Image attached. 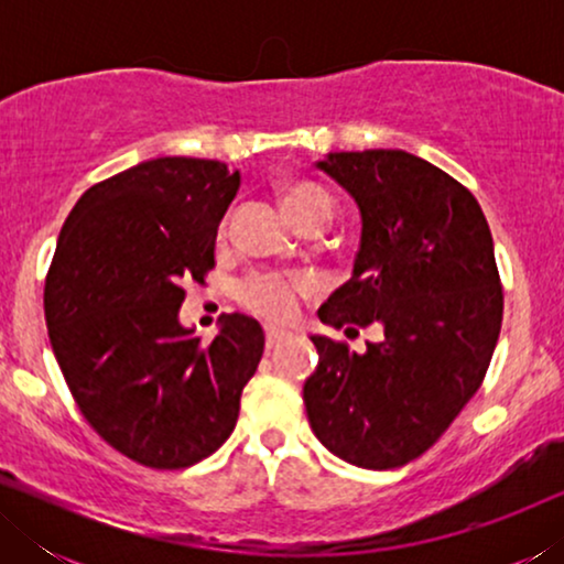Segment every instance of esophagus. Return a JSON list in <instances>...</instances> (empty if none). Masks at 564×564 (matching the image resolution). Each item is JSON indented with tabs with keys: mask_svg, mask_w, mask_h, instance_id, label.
<instances>
[{
	"mask_svg": "<svg viewBox=\"0 0 564 564\" xmlns=\"http://www.w3.org/2000/svg\"><path fill=\"white\" fill-rule=\"evenodd\" d=\"M264 330H267V349H274V346H276V344H280V341H284V338H288V330H282V328L267 326Z\"/></svg>",
	"mask_w": 564,
	"mask_h": 564,
	"instance_id": "34e87169",
	"label": "esophagus"
}]
</instances>
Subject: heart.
Here are the masks:
<instances>
[{
	"label": "heart",
	"instance_id": "heart-1",
	"mask_svg": "<svg viewBox=\"0 0 564 564\" xmlns=\"http://www.w3.org/2000/svg\"><path fill=\"white\" fill-rule=\"evenodd\" d=\"M284 210H288L290 220L305 223L313 218L330 220L334 215V203H330L328 192L321 189L318 184L297 182L284 189ZM318 290V280L313 274H276V272H261L251 274L241 288H238V297L249 311L264 315L272 321H290L297 313L300 300L311 297Z\"/></svg>",
	"mask_w": 564,
	"mask_h": 564
}]
</instances>
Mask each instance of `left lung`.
I'll return each mask as SVG.
<instances>
[{"label":"left lung","instance_id":"8db88e82","mask_svg":"<svg viewBox=\"0 0 564 564\" xmlns=\"http://www.w3.org/2000/svg\"><path fill=\"white\" fill-rule=\"evenodd\" d=\"M315 166L361 215L351 280L318 318L346 334L377 326L382 338L357 354L311 336L307 421L349 465L403 467L449 429L496 351L503 290L488 220L473 192L413 153L341 151Z\"/></svg>","mask_w":564,"mask_h":564}]
</instances>
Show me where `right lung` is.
I'll return each mask as SVG.
<instances>
[{
    "label": "right lung",
    "instance_id": "right-lung-1",
    "mask_svg": "<svg viewBox=\"0 0 564 564\" xmlns=\"http://www.w3.org/2000/svg\"><path fill=\"white\" fill-rule=\"evenodd\" d=\"M238 187L223 161L151 159L84 192L58 234L43 295L53 354L89 426L138 465L210 457L264 354L249 315H226L210 344L180 323Z\"/></svg>",
    "mask_w": 564,
    "mask_h": 564
}]
</instances>
